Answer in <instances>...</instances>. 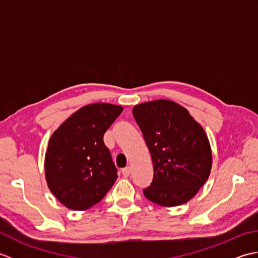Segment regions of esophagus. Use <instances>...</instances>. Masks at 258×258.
<instances>
[{"mask_svg":"<svg viewBox=\"0 0 258 258\" xmlns=\"http://www.w3.org/2000/svg\"><path fill=\"white\" fill-rule=\"evenodd\" d=\"M122 174H123L124 177H128L130 174H131V167L127 166V167L123 168V169H122Z\"/></svg>","mask_w":258,"mask_h":258,"instance_id":"obj_1","label":"esophagus"}]
</instances>
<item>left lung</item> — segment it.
<instances>
[{
  "mask_svg": "<svg viewBox=\"0 0 258 258\" xmlns=\"http://www.w3.org/2000/svg\"><path fill=\"white\" fill-rule=\"evenodd\" d=\"M149 147L154 176L143 189L157 205H182L206 183L212 168V151L204 128L177 103L157 100L133 107Z\"/></svg>",
  "mask_w": 258,
  "mask_h": 258,
  "instance_id": "1",
  "label": "left lung"
}]
</instances>
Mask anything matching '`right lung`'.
I'll list each match as a JSON object with an SVG mask.
<instances>
[{
  "label": "right lung",
  "mask_w": 258,
  "mask_h": 258,
  "mask_svg": "<svg viewBox=\"0 0 258 258\" xmlns=\"http://www.w3.org/2000/svg\"><path fill=\"white\" fill-rule=\"evenodd\" d=\"M123 107L107 103L83 106L54 132L45 154V177L53 195L73 211L97 204L117 178L103 136Z\"/></svg>",
  "instance_id": "1"
}]
</instances>
